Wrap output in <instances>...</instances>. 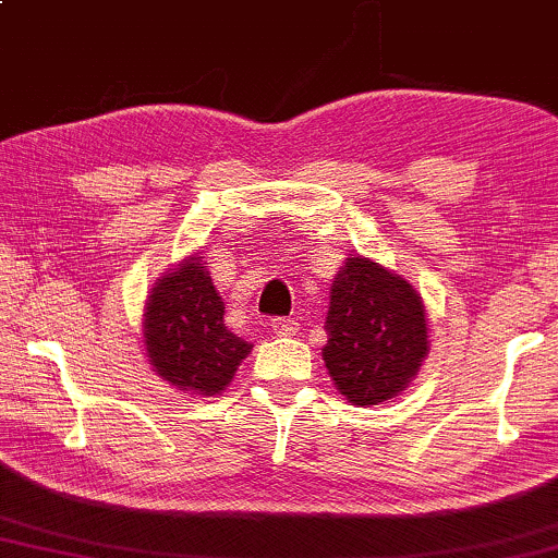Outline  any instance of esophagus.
<instances>
[{
  "label": "esophagus",
  "mask_w": 558,
  "mask_h": 558,
  "mask_svg": "<svg viewBox=\"0 0 558 558\" xmlns=\"http://www.w3.org/2000/svg\"><path fill=\"white\" fill-rule=\"evenodd\" d=\"M270 328H272V333L282 336V339H288V336H295L298 333V326L290 318H272Z\"/></svg>",
  "instance_id": "esophagus-1"
}]
</instances>
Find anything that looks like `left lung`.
<instances>
[{
    "instance_id": "1",
    "label": "left lung",
    "mask_w": 558,
    "mask_h": 558,
    "mask_svg": "<svg viewBox=\"0 0 558 558\" xmlns=\"http://www.w3.org/2000/svg\"><path fill=\"white\" fill-rule=\"evenodd\" d=\"M324 361L351 404H381L410 387L429 351L425 303L402 276L347 257L331 282Z\"/></svg>"
}]
</instances>
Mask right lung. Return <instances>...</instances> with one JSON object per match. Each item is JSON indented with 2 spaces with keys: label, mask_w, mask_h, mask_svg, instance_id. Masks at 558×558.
Here are the masks:
<instances>
[{
  "label": "right lung",
  "mask_w": 558,
  "mask_h": 558,
  "mask_svg": "<svg viewBox=\"0 0 558 558\" xmlns=\"http://www.w3.org/2000/svg\"><path fill=\"white\" fill-rule=\"evenodd\" d=\"M144 347L154 372L184 395L211 397L232 381L253 343L225 326V303L199 255L154 282L144 313Z\"/></svg>",
  "instance_id": "right-lung-1"
}]
</instances>
